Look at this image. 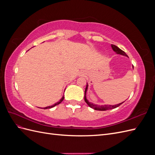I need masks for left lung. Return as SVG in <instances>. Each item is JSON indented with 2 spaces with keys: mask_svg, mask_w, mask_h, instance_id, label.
I'll use <instances>...</instances> for the list:
<instances>
[{
  "mask_svg": "<svg viewBox=\"0 0 155 155\" xmlns=\"http://www.w3.org/2000/svg\"><path fill=\"white\" fill-rule=\"evenodd\" d=\"M111 46H112V48L113 49V50L115 51V52H116L117 54H121V55H125V56H127V55L125 54V52L124 51L121 50L120 48H119L118 46H116V45H111ZM87 87H88V85H87V87L85 88V101L87 103V105L92 108V109H95V110H109V109H115V108L119 107L120 105H121L123 104V103L124 102H122L121 103V104H117V105H95V104H92V103H90L88 102V101L87 100L86 98V92H87Z\"/></svg>",
  "mask_w": 155,
  "mask_h": 155,
  "instance_id": "left-lung-1",
  "label": "left lung"
}]
</instances>
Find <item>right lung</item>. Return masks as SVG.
<instances>
[{
    "label": "right lung",
    "mask_w": 155,
    "mask_h": 155,
    "mask_svg": "<svg viewBox=\"0 0 155 155\" xmlns=\"http://www.w3.org/2000/svg\"><path fill=\"white\" fill-rule=\"evenodd\" d=\"M63 100H64V96H63V97L61 98V99L60 100V101H59L57 102V103H56V104H55L54 105H51V106H49V107H45V108H44V109H50V108H52V107H55V105H59V104H61V102L63 101Z\"/></svg>",
    "instance_id": "add662e5"
}]
</instances>
